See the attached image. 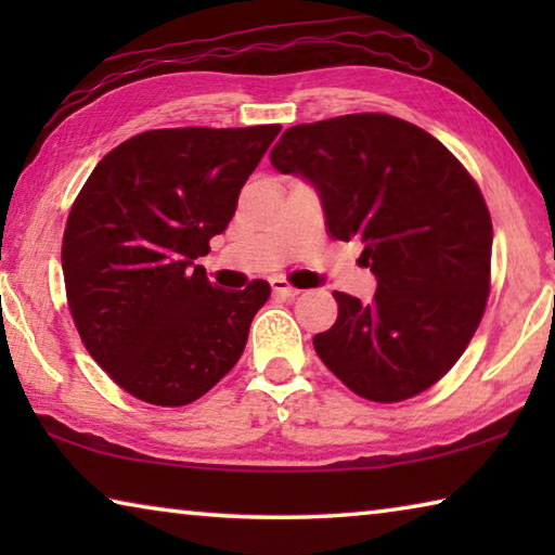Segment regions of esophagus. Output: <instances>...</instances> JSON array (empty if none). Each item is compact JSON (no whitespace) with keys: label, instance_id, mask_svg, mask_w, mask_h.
<instances>
[{"label":"esophagus","instance_id":"34e87169","mask_svg":"<svg viewBox=\"0 0 555 555\" xmlns=\"http://www.w3.org/2000/svg\"><path fill=\"white\" fill-rule=\"evenodd\" d=\"M271 288H274L276 296H286V298H296L300 291L296 286H291L286 279H271Z\"/></svg>","mask_w":555,"mask_h":555}]
</instances>
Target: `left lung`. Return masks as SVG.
Instances as JSON below:
<instances>
[{"instance_id": "obj_1", "label": "left lung", "mask_w": 555, "mask_h": 555, "mask_svg": "<svg viewBox=\"0 0 555 555\" xmlns=\"http://www.w3.org/2000/svg\"><path fill=\"white\" fill-rule=\"evenodd\" d=\"M269 156L315 188L327 230L362 242L377 279L370 304L333 294L337 321L313 337L325 367L382 403L434 387L490 296L492 220L480 188L436 137L374 112L291 127Z\"/></svg>"}]
</instances>
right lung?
Masks as SVG:
<instances>
[{"mask_svg":"<svg viewBox=\"0 0 555 555\" xmlns=\"http://www.w3.org/2000/svg\"><path fill=\"white\" fill-rule=\"evenodd\" d=\"M279 131H144L112 149L75 198L61 251L68 306L88 352L131 397L185 406L237 364L271 288L222 291L195 259L228 230Z\"/></svg>","mask_w":555,"mask_h":555,"instance_id":"right-lung-1","label":"right lung"}]
</instances>
